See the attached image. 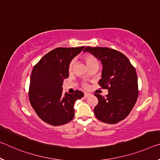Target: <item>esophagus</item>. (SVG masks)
I'll use <instances>...</instances> for the list:
<instances>
[{
	"mask_svg": "<svg viewBox=\"0 0 160 160\" xmlns=\"http://www.w3.org/2000/svg\"><path fill=\"white\" fill-rule=\"evenodd\" d=\"M90 96H91V94H90V93H85V94H84V98H89Z\"/></svg>",
	"mask_w": 160,
	"mask_h": 160,
	"instance_id": "34e87169",
	"label": "esophagus"
}]
</instances>
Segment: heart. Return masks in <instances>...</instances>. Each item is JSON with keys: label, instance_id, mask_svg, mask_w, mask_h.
<instances>
[{"label": "heart", "instance_id": "heart-1", "mask_svg": "<svg viewBox=\"0 0 160 160\" xmlns=\"http://www.w3.org/2000/svg\"><path fill=\"white\" fill-rule=\"evenodd\" d=\"M85 60L86 63H87L88 66H90V65L95 64V63H98L97 59H96V58L94 57L93 55H86V56L85 57ZM74 65H75V60H71V62L69 64V66H68V70H69L70 72H71V71L72 70ZM82 85H83V88H85V89H88V88H89V85H88L87 83H84Z\"/></svg>", "mask_w": 160, "mask_h": 160}]
</instances>
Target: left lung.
<instances>
[{
  "instance_id": "8db88e82",
  "label": "left lung",
  "mask_w": 160,
  "mask_h": 160,
  "mask_svg": "<svg viewBox=\"0 0 160 160\" xmlns=\"http://www.w3.org/2000/svg\"><path fill=\"white\" fill-rule=\"evenodd\" d=\"M89 52L102 62V78L98 84L108 90L106 98L95 93L98 103L94 113L99 120L115 124L128 116L138 98V82L135 68L122 53L102 47H86Z\"/></svg>"
}]
</instances>
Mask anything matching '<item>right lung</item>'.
I'll list each match as a JSON object with an SVG mask.
<instances>
[{"instance_id": "obj_1", "label": "right lung", "mask_w": 160, "mask_h": 160, "mask_svg": "<svg viewBox=\"0 0 160 160\" xmlns=\"http://www.w3.org/2000/svg\"><path fill=\"white\" fill-rule=\"evenodd\" d=\"M85 47L57 48L44 55L33 67L30 76L28 96L38 116L53 126L65 125L75 115V101L82 92L62 94L63 80L69 77L68 66Z\"/></svg>"}]
</instances>
